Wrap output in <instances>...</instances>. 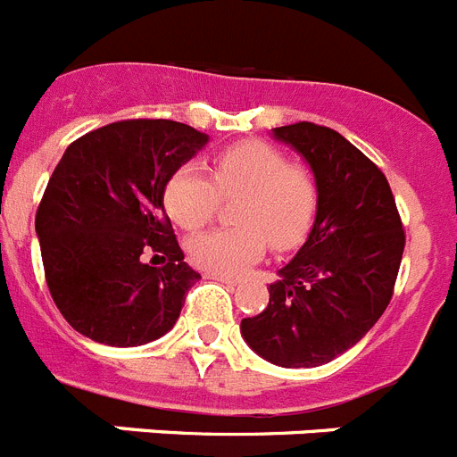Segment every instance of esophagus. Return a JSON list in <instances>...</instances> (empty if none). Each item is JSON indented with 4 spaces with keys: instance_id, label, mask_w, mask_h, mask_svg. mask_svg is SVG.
I'll use <instances>...</instances> for the list:
<instances>
[{
    "instance_id": "esophagus-1",
    "label": "esophagus",
    "mask_w": 457,
    "mask_h": 457,
    "mask_svg": "<svg viewBox=\"0 0 457 457\" xmlns=\"http://www.w3.org/2000/svg\"><path fill=\"white\" fill-rule=\"evenodd\" d=\"M208 277V279H214V282H221V284H237V279L236 277H224V275H205Z\"/></svg>"
}]
</instances>
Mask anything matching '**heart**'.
I'll return each instance as SVG.
<instances>
[{
  "mask_svg": "<svg viewBox=\"0 0 457 457\" xmlns=\"http://www.w3.org/2000/svg\"><path fill=\"white\" fill-rule=\"evenodd\" d=\"M221 198H240L233 221L194 237L189 261L210 275L233 277L263 256L294 249L310 233L319 210V182L303 162H291L263 140H243L212 159L210 175L198 166H180L163 187V205L173 221L198 231L220 210Z\"/></svg>",
  "mask_w": 457,
  "mask_h": 457,
  "instance_id": "obj_1",
  "label": "heart"
}]
</instances>
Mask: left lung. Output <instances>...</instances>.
<instances>
[{
	"instance_id": "left-lung-1",
	"label": "left lung",
	"mask_w": 457,
	"mask_h": 457,
	"mask_svg": "<svg viewBox=\"0 0 457 457\" xmlns=\"http://www.w3.org/2000/svg\"><path fill=\"white\" fill-rule=\"evenodd\" d=\"M319 182L314 228L270 284L268 307L240 323L247 345L282 368H317L356 345L395 291L404 228L386 175L335 129L277 127Z\"/></svg>"
}]
</instances>
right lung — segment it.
I'll return each mask as SVG.
<instances>
[{
	"label": "right lung",
	"mask_w": 457,
	"mask_h": 457,
	"mask_svg": "<svg viewBox=\"0 0 457 457\" xmlns=\"http://www.w3.org/2000/svg\"><path fill=\"white\" fill-rule=\"evenodd\" d=\"M203 136L173 120H120L80 136L54 166L37 210L50 295L71 328L108 346L169 333L201 279L185 263L163 187ZM162 255L147 267L145 254Z\"/></svg>",
	"instance_id": "obj_1"
}]
</instances>
